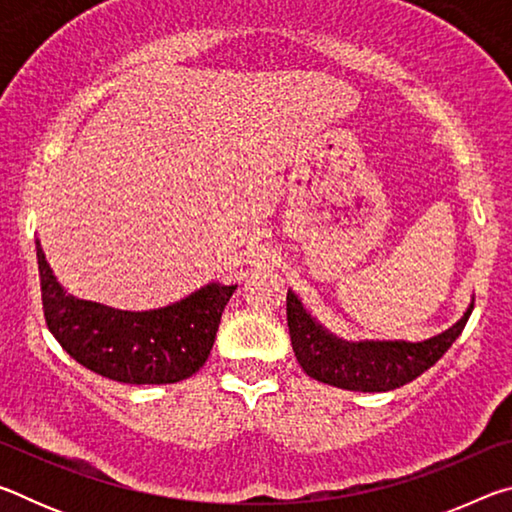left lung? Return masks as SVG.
<instances>
[{
    "label": "left lung",
    "instance_id": "left-lung-1",
    "mask_svg": "<svg viewBox=\"0 0 512 512\" xmlns=\"http://www.w3.org/2000/svg\"><path fill=\"white\" fill-rule=\"evenodd\" d=\"M474 305L447 332L422 343L406 341H359L348 343L325 332L311 318L296 293H287V323L296 359L323 384L361 393L393 391L429 370L463 332Z\"/></svg>",
    "mask_w": 512,
    "mask_h": 512
}]
</instances>
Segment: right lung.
<instances>
[{"label":"right lung","mask_w":512,"mask_h":512,"mask_svg":"<svg viewBox=\"0 0 512 512\" xmlns=\"http://www.w3.org/2000/svg\"><path fill=\"white\" fill-rule=\"evenodd\" d=\"M42 311L69 357L121 384H176L210 357L221 314L237 287L207 284L153 311H121L67 296L36 241Z\"/></svg>","instance_id":"right-lung-1"}]
</instances>
